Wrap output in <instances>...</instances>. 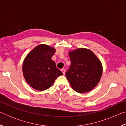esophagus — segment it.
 Instances as JSON below:
<instances>
[{
    "instance_id": "obj_1",
    "label": "esophagus",
    "mask_w": 126,
    "mask_h": 126,
    "mask_svg": "<svg viewBox=\"0 0 126 126\" xmlns=\"http://www.w3.org/2000/svg\"><path fill=\"white\" fill-rule=\"evenodd\" d=\"M61 71L62 72V73H63V74H65V70L64 69H61Z\"/></svg>"
}]
</instances>
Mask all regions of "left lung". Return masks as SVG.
Here are the masks:
<instances>
[{"label":"left lung","instance_id":"8db88e82","mask_svg":"<svg viewBox=\"0 0 126 126\" xmlns=\"http://www.w3.org/2000/svg\"><path fill=\"white\" fill-rule=\"evenodd\" d=\"M69 56L71 64L65 76L72 88L80 93L92 90L101 78L103 69L101 61L86 48L71 51Z\"/></svg>","mask_w":126,"mask_h":126}]
</instances>
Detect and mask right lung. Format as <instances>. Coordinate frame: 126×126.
Instances as JSON below:
<instances>
[{
    "instance_id": "1",
    "label": "right lung",
    "mask_w": 126,
    "mask_h": 126,
    "mask_svg": "<svg viewBox=\"0 0 126 126\" xmlns=\"http://www.w3.org/2000/svg\"><path fill=\"white\" fill-rule=\"evenodd\" d=\"M55 52L53 47L40 44L31 50L23 64V73L28 84L38 91L48 89L58 77L62 75L56 68L52 57Z\"/></svg>"
}]
</instances>
